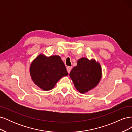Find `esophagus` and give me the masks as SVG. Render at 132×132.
Returning <instances> with one entry per match:
<instances>
[{"mask_svg": "<svg viewBox=\"0 0 132 132\" xmlns=\"http://www.w3.org/2000/svg\"><path fill=\"white\" fill-rule=\"evenodd\" d=\"M71 69H72V67H68L67 68V70L68 73H69L70 72V71H71Z\"/></svg>", "mask_w": 132, "mask_h": 132, "instance_id": "esophagus-1", "label": "esophagus"}]
</instances>
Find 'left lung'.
Segmentation results:
<instances>
[{
  "instance_id": "obj_1",
  "label": "left lung",
  "mask_w": 132,
  "mask_h": 132,
  "mask_svg": "<svg viewBox=\"0 0 132 132\" xmlns=\"http://www.w3.org/2000/svg\"><path fill=\"white\" fill-rule=\"evenodd\" d=\"M101 68L94 59L89 61L86 58L79 59L77 65L69 74L75 87L82 94L96 86L101 78Z\"/></svg>"
}]
</instances>
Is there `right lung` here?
I'll return each mask as SVG.
<instances>
[{"label":"right lung","mask_w":132,"mask_h":132,"mask_svg":"<svg viewBox=\"0 0 132 132\" xmlns=\"http://www.w3.org/2000/svg\"><path fill=\"white\" fill-rule=\"evenodd\" d=\"M30 71L34 83L45 91L52 89L60 79L68 75L59 55H39L31 63Z\"/></svg>","instance_id":"right-lung-1"}]
</instances>
